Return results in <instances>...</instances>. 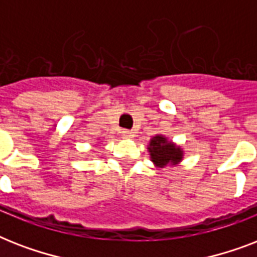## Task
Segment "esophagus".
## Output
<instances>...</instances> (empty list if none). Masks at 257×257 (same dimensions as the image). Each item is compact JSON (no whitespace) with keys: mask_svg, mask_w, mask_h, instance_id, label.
Masks as SVG:
<instances>
[{"mask_svg":"<svg viewBox=\"0 0 257 257\" xmlns=\"http://www.w3.org/2000/svg\"><path fill=\"white\" fill-rule=\"evenodd\" d=\"M121 136L124 137V139H132L135 135H133V132H131V131H126V129H124V131L121 132Z\"/></svg>","mask_w":257,"mask_h":257,"instance_id":"34e87169","label":"esophagus"}]
</instances>
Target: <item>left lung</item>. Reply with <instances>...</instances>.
I'll list each match as a JSON object with an SVG mask.
<instances>
[{"instance_id":"8db88e82","label":"left lung","mask_w":257,"mask_h":257,"mask_svg":"<svg viewBox=\"0 0 257 257\" xmlns=\"http://www.w3.org/2000/svg\"><path fill=\"white\" fill-rule=\"evenodd\" d=\"M149 153H151V160L157 167H165V165H175L181 161L183 159V151L175 144H172L164 136L157 135L149 143Z\"/></svg>"}]
</instances>
